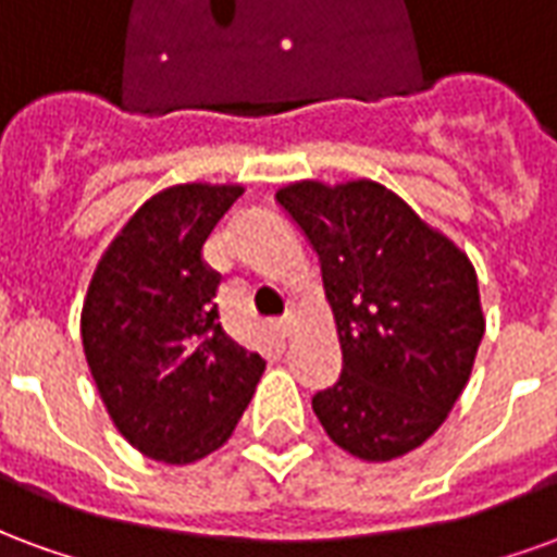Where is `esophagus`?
<instances>
[{
    "instance_id": "1",
    "label": "esophagus",
    "mask_w": 557,
    "mask_h": 557,
    "mask_svg": "<svg viewBox=\"0 0 557 557\" xmlns=\"http://www.w3.org/2000/svg\"><path fill=\"white\" fill-rule=\"evenodd\" d=\"M274 327H277L280 337H289V331H292V315H286V319H280V322H277V325H274Z\"/></svg>"
}]
</instances>
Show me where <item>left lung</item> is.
<instances>
[{"instance_id":"8db88e82","label":"left lung","mask_w":557,"mask_h":557,"mask_svg":"<svg viewBox=\"0 0 557 557\" xmlns=\"http://www.w3.org/2000/svg\"><path fill=\"white\" fill-rule=\"evenodd\" d=\"M277 202L319 256L343 349L339 379L315 391V418L367 462L409 454L442 426L474 367V268L375 182H298Z\"/></svg>"}]
</instances>
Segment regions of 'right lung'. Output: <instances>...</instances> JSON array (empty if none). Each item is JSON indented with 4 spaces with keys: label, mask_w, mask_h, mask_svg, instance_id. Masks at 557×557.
Returning <instances> with one entry per match:
<instances>
[{
    "label": "right lung",
    "mask_w": 557,
    "mask_h": 557,
    "mask_svg": "<svg viewBox=\"0 0 557 557\" xmlns=\"http://www.w3.org/2000/svg\"><path fill=\"white\" fill-rule=\"evenodd\" d=\"M238 184H175L151 196L95 268L83 349L110 418L139 454L187 466L238 426L265 361L235 346L202 244Z\"/></svg>",
    "instance_id": "add662e5"
}]
</instances>
